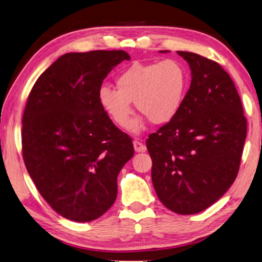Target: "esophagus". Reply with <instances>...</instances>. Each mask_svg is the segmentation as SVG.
Returning a JSON list of instances; mask_svg holds the SVG:
<instances>
[{"label": "esophagus", "instance_id": "obj_1", "mask_svg": "<svg viewBox=\"0 0 262 262\" xmlns=\"http://www.w3.org/2000/svg\"><path fill=\"white\" fill-rule=\"evenodd\" d=\"M133 144H134V149H135V151H138V152H143V151H146V146H144V144L142 143V142H140V141H138V140H135L134 142H133Z\"/></svg>", "mask_w": 262, "mask_h": 262}]
</instances>
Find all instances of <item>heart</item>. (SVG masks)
<instances>
[{
  "label": "heart",
  "instance_id": "heart-1",
  "mask_svg": "<svg viewBox=\"0 0 262 262\" xmlns=\"http://www.w3.org/2000/svg\"><path fill=\"white\" fill-rule=\"evenodd\" d=\"M116 90L102 86L98 100L112 121L120 128L130 124L133 107L155 124H165L175 119L183 106L189 89V73L176 59H164L148 64L135 63L115 79ZM142 122L133 123L135 133Z\"/></svg>",
  "mask_w": 262,
  "mask_h": 262
}]
</instances>
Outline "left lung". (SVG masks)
<instances>
[{
    "mask_svg": "<svg viewBox=\"0 0 262 262\" xmlns=\"http://www.w3.org/2000/svg\"><path fill=\"white\" fill-rule=\"evenodd\" d=\"M191 69L181 111L149 135L157 197L178 214H193L221 198L238 175L247 121L234 82L221 65L177 51Z\"/></svg>",
    "mask_w": 262,
    "mask_h": 262,
    "instance_id": "1",
    "label": "left lung"
}]
</instances>
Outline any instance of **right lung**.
<instances>
[{
  "mask_svg": "<svg viewBox=\"0 0 262 262\" xmlns=\"http://www.w3.org/2000/svg\"><path fill=\"white\" fill-rule=\"evenodd\" d=\"M130 57L122 50L65 53L40 74L22 119L29 175L57 213L94 221L113 205L118 175L134 155L98 100L103 79Z\"/></svg>",
  "mask_w": 262,
  "mask_h": 262,
  "instance_id": "right-lung-1",
  "label": "right lung"
}]
</instances>
